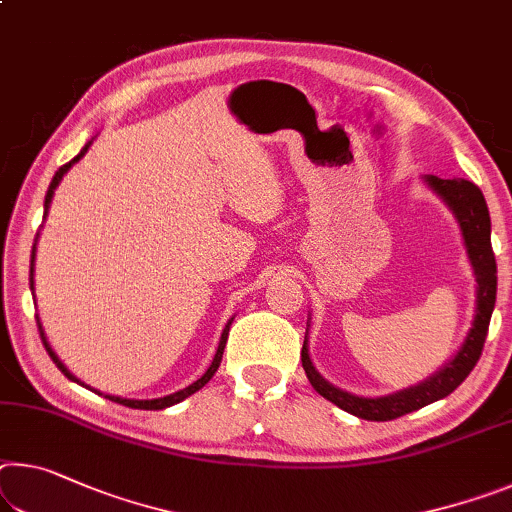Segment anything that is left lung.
<instances>
[{"label":"left lung","instance_id":"8db88e82","mask_svg":"<svg viewBox=\"0 0 512 512\" xmlns=\"http://www.w3.org/2000/svg\"><path fill=\"white\" fill-rule=\"evenodd\" d=\"M421 180H424L428 189L449 207V212L458 221L462 243H465L467 250V259L469 264H472L476 278L474 321L472 328L467 332L465 342L458 348V353L453 355L449 362L442 364L433 376H428L417 385L399 389V392L385 396H358L328 383L314 367V362L310 358V344H307L305 335L300 358H303V369L312 387L323 396V399L335 403L337 408L367 421H389L403 417L412 410H419L428 403H435L444 399V396H449L453 389L469 376V371L476 367L478 358H481L494 312V300H497V262H494L490 241L492 223L481 189H478L474 182L462 180V177L442 180V177L437 175H424ZM307 332H310V323H307Z\"/></svg>","mask_w":512,"mask_h":512}]
</instances>
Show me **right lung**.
<instances>
[{
	"label": "right lung",
	"mask_w": 512,
	"mask_h": 512,
	"mask_svg": "<svg viewBox=\"0 0 512 512\" xmlns=\"http://www.w3.org/2000/svg\"><path fill=\"white\" fill-rule=\"evenodd\" d=\"M91 143H93V139L88 141L84 148H81V152L77 154L75 159L72 161H68L66 166H61L59 170H56L54 173V177H52V182H50V189H47V196H45V218H47V212H50V205H52V198H54V191H56V186H59V182L63 180V175L68 173V170L77 164V161L84 157V154L88 152V148H91ZM36 243H38V234H36ZM36 243H34V250H31V269H29V285H31V294H34V262H36ZM36 321H38V330H40V339H43V344H45V351L50 353V358H52V362L56 364V367L61 369V373L63 376H66L68 380H72V383H77V385H81V387H86V389H91V392H97V389H93L91 385H86V383H81V380L75 376V373H72L66 364H63L61 360H59V355L54 353V348L50 346V342H47V337H45V330H43V323H40V319L36 316ZM232 321H234V316L230 321L225 323V328H223V332H221V342H218V348H216V355H214V360H212V364H209V369L202 373V376L196 380V383H191L189 387H184V389H180V392H175V394H168V396H161V399H123V396H111V394H104V399H109V401H116V403H120V405H127V408H134V410H164V408H170V405H175V403H180V401H184L186 396H191V394H196L198 389H202L205 387L209 380L214 378V373H216V369L221 367V360H223V348H225V344H227V332H230V326H232ZM97 394H102V392H97Z\"/></svg>",
	"instance_id": "right-lung-1"
}]
</instances>
